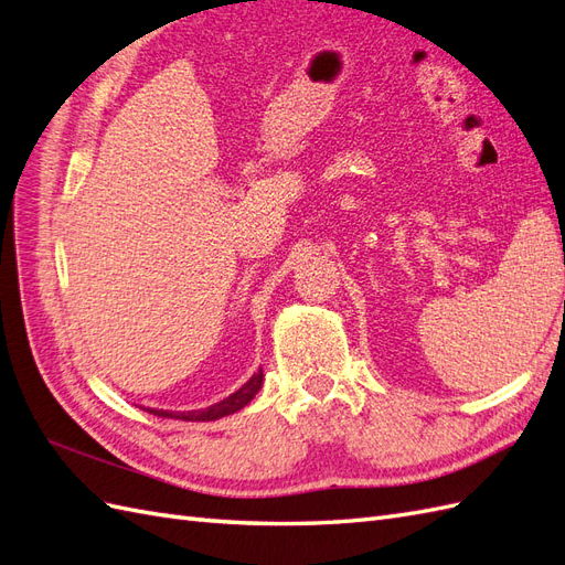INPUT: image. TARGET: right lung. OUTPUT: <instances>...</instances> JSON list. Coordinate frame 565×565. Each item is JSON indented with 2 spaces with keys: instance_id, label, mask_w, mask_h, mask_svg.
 Returning a JSON list of instances; mask_svg holds the SVG:
<instances>
[{
  "instance_id": "1",
  "label": "right lung",
  "mask_w": 565,
  "mask_h": 565,
  "mask_svg": "<svg viewBox=\"0 0 565 565\" xmlns=\"http://www.w3.org/2000/svg\"><path fill=\"white\" fill-rule=\"evenodd\" d=\"M262 384H264V372L259 370V372L252 374L247 384H243L235 393H231L228 398L218 401V403L204 407V409H188V413H174V409L146 407V413H152V415H158V417L183 419V422H214V419H221V417L237 413V409H243L256 396V393H259Z\"/></svg>"
}]
</instances>
